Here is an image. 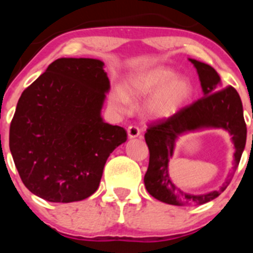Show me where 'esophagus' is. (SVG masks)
I'll return each instance as SVG.
<instances>
[{
  "mask_svg": "<svg viewBox=\"0 0 253 253\" xmlns=\"http://www.w3.org/2000/svg\"><path fill=\"white\" fill-rule=\"evenodd\" d=\"M127 133H128L129 138H136V137H138L139 134H141V129L137 126H128Z\"/></svg>",
  "mask_w": 253,
  "mask_h": 253,
  "instance_id": "34e87169",
  "label": "esophagus"
}]
</instances>
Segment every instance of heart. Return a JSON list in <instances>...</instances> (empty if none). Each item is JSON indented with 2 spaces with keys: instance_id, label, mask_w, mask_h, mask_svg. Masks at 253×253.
I'll use <instances>...</instances> for the list:
<instances>
[{
  "instance_id": "1",
  "label": "heart",
  "mask_w": 253,
  "mask_h": 253,
  "mask_svg": "<svg viewBox=\"0 0 253 253\" xmlns=\"http://www.w3.org/2000/svg\"><path fill=\"white\" fill-rule=\"evenodd\" d=\"M176 73L168 67H157L139 73L129 83L133 96L154 95L148 101V112L155 117L175 114L192 95V84L185 78H175ZM110 104L116 111L129 109V99L122 88H116L110 95Z\"/></svg>"
}]
</instances>
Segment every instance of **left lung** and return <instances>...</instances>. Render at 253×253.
Here are the masks:
<instances>
[{
    "instance_id": "obj_1",
    "label": "left lung",
    "mask_w": 253,
    "mask_h": 253,
    "mask_svg": "<svg viewBox=\"0 0 253 253\" xmlns=\"http://www.w3.org/2000/svg\"><path fill=\"white\" fill-rule=\"evenodd\" d=\"M190 61L197 68L205 96L180 109L171 116L150 122L144 134L149 149V165L144 175L145 188L158 201L172 206H197L209 202L228 187L234 176L230 174L220 190L207 195H190L176 187L170 180L168 164L172 157L177 136L203 127L229 131L235 144L234 170L239 165L246 144V122L236 89L231 85L219 89L220 77L213 67L200 61Z\"/></svg>"
}]
</instances>
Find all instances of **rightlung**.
I'll use <instances>...</instances> for the list:
<instances>
[{
    "label": "right lung",
    "mask_w": 253,
    "mask_h": 253,
    "mask_svg": "<svg viewBox=\"0 0 253 253\" xmlns=\"http://www.w3.org/2000/svg\"><path fill=\"white\" fill-rule=\"evenodd\" d=\"M94 58H58L20 95L9 149L25 187L48 202L82 201L99 187L127 132L100 116L109 78Z\"/></svg>",
    "instance_id": "1"
}]
</instances>
